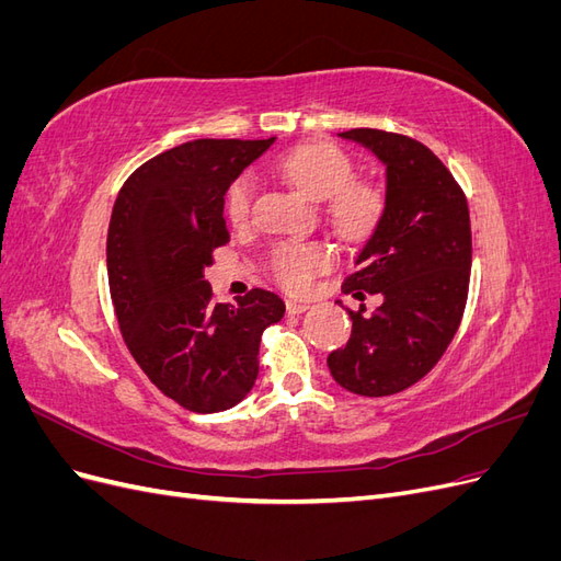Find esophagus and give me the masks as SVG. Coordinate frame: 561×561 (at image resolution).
<instances>
[{"instance_id": "obj_1", "label": "esophagus", "mask_w": 561, "mask_h": 561, "mask_svg": "<svg viewBox=\"0 0 561 561\" xmlns=\"http://www.w3.org/2000/svg\"><path fill=\"white\" fill-rule=\"evenodd\" d=\"M285 309H287V313L290 316H299V313H304V311H309V304L307 301H287L285 304Z\"/></svg>"}]
</instances>
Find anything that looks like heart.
I'll use <instances>...</instances> for the list:
<instances>
[{
  "label": "heart",
  "mask_w": 561,
  "mask_h": 561,
  "mask_svg": "<svg viewBox=\"0 0 561 561\" xmlns=\"http://www.w3.org/2000/svg\"><path fill=\"white\" fill-rule=\"evenodd\" d=\"M276 171L304 194L330 201V219L348 241H367L381 225L388 198L375 182L355 180V165L342 149L325 142L299 145L276 159ZM257 182L243 173L231 182L225 196V213L233 227L248 225ZM332 264L325 243L285 241L271 250L268 271L278 285L290 293H304L313 278Z\"/></svg>",
  "instance_id": "obj_1"
}]
</instances>
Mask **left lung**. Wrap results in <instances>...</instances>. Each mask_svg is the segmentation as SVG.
Segmentation results:
<instances>
[{
	"label": "left lung",
	"instance_id": "left-lung-1",
	"mask_svg": "<svg viewBox=\"0 0 561 561\" xmlns=\"http://www.w3.org/2000/svg\"><path fill=\"white\" fill-rule=\"evenodd\" d=\"M342 138L371 149L386 165L388 198L342 290L383 301L375 313H365V304L348 311L351 339L330 353L328 367L351 393L383 398L426 377L461 325L472 264L470 213L463 190L426 145L377 128H353Z\"/></svg>",
	"mask_w": 561,
	"mask_h": 561
}]
</instances>
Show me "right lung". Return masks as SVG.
Masks as SVG:
<instances>
[{"instance_id":"add662e5","label":"right lung","mask_w":561,"mask_h":561,"mask_svg":"<svg viewBox=\"0 0 561 561\" xmlns=\"http://www.w3.org/2000/svg\"><path fill=\"white\" fill-rule=\"evenodd\" d=\"M268 140H194L135 171L116 196L107 276L118 330L163 396L196 414L239 404L260 371L262 332L285 304L254 287L217 304L203 276L229 243L225 194Z\"/></svg>"}]
</instances>
